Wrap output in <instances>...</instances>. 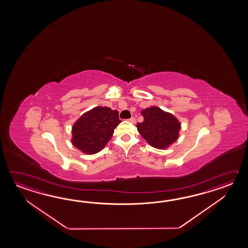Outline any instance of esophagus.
<instances>
[{"mask_svg":"<svg viewBox=\"0 0 248 248\" xmlns=\"http://www.w3.org/2000/svg\"><path fill=\"white\" fill-rule=\"evenodd\" d=\"M128 122H131V123H136V119H135L134 117H131V118L128 120Z\"/></svg>","mask_w":248,"mask_h":248,"instance_id":"34e87169","label":"esophagus"}]
</instances>
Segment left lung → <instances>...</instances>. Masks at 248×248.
I'll return each mask as SVG.
<instances>
[{
	"label": "left lung",
	"instance_id": "1",
	"mask_svg": "<svg viewBox=\"0 0 248 248\" xmlns=\"http://www.w3.org/2000/svg\"><path fill=\"white\" fill-rule=\"evenodd\" d=\"M141 113L143 122L137 123V130L151 146L165 150L179 138L181 122L174 114L157 106L145 108Z\"/></svg>",
	"mask_w": 248,
	"mask_h": 248
}]
</instances>
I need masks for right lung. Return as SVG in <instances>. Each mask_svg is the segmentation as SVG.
I'll list each match as a JSON object with an SVG mask.
<instances>
[{
	"label": "right lung",
	"instance_id": "right-lung-1",
	"mask_svg": "<svg viewBox=\"0 0 248 248\" xmlns=\"http://www.w3.org/2000/svg\"><path fill=\"white\" fill-rule=\"evenodd\" d=\"M122 122L119 111L107 106H96L86 111L72 126L71 142L87 155L99 153L110 141Z\"/></svg>",
	"mask_w": 248,
	"mask_h": 248
}]
</instances>
